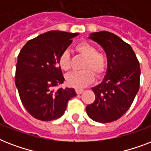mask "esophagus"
I'll return each mask as SVG.
<instances>
[{
  "label": "esophagus",
  "mask_w": 151,
  "mask_h": 151,
  "mask_svg": "<svg viewBox=\"0 0 151 151\" xmlns=\"http://www.w3.org/2000/svg\"><path fill=\"white\" fill-rule=\"evenodd\" d=\"M75 91H76V92H77V94L80 95V94H81V93H82L84 90L81 89V88H76Z\"/></svg>",
  "instance_id": "obj_1"
}]
</instances>
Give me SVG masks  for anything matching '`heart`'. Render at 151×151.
I'll return each mask as SVG.
<instances>
[{
	"mask_svg": "<svg viewBox=\"0 0 151 151\" xmlns=\"http://www.w3.org/2000/svg\"><path fill=\"white\" fill-rule=\"evenodd\" d=\"M75 48L81 56L85 59L81 67L84 70L66 76V83L71 87L84 88L93 82L95 78L93 73L97 78H100L106 73L108 66L107 58L103 53L97 52L96 48L87 41L78 44ZM58 63L63 70H70L71 57L68 50L61 52Z\"/></svg>",
	"mask_w": 151,
	"mask_h": 151,
	"instance_id": "1",
	"label": "heart"
}]
</instances>
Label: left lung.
Instances as JSON below:
<instances>
[{"mask_svg":"<svg viewBox=\"0 0 151 151\" xmlns=\"http://www.w3.org/2000/svg\"><path fill=\"white\" fill-rule=\"evenodd\" d=\"M89 38L103 47L108 66L103 81L92 88L96 99L86 106V112L95 122H114L127 112L138 92L139 63L131 46L114 34L96 32Z\"/></svg>","mask_w":151,"mask_h":151,"instance_id":"8db88e82","label":"left lung"}]
</instances>
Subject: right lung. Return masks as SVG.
<instances>
[{
    "instance_id": "1",
    "label": "right lung",
    "mask_w": 151,
    "mask_h": 151,
    "mask_svg": "<svg viewBox=\"0 0 151 151\" xmlns=\"http://www.w3.org/2000/svg\"><path fill=\"white\" fill-rule=\"evenodd\" d=\"M79 34L52 30L29 40L20 51L15 69V85L27 112L44 122L63 114L68 101L77 96L73 88H58L65 81L59 55Z\"/></svg>"
}]
</instances>
